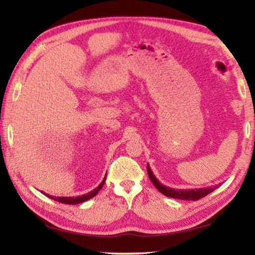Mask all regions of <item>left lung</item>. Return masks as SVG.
Returning a JSON list of instances; mask_svg holds the SVG:
<instances>
[{
    "label": "left lung",
    "mask_w": 255,
    "mask_h": 255,
    "mask_svg": "<svg viewBox=\"0 0 255 255\" xmlns=\"http://www.w3.org/2000/svg\"><path fill=\"white\" fill-rule=\"evenodd\" d=\"M147 173L152 183L156 187L159 192L163 193L164 196L174 198V199H181V200H199L200 198H204L205 196L209 195L210 192H213L215 189L218 188V185L216 187H208V188H202V189H190V190H179V189H172L166 187V185L162 184L156 179V176L153 174L152 170H150L149 165L147 164Z\"/></svg>",
    "instance_id": "1"
}]
</instances>
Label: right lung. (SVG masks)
<instances>
[{"instance_id": "obj_1", "label": "right lung", "mask_w": 255, "mask_h": 255, "mask_svg": "<svg viewBox=\"0 0 255 255\" xmlns=\"http://www.w3.org/2000/svg\"><path fill=\"white\" fill-rule=\"evenodd\" d=\"M106 182V178L102 180V182L98 185V187L96 189H93L92 191H90L89 193H86V195H83V196H79V197H54V196H49L47 195V193H45L44 191H41V193H44V195L46 197L50 198V199L53 200H56L58 202H62V204H66V205H79V204H82V202H84L86 200L91 199V198H93L94 196L97 195V193L100 191L101 188L103 187V184H105Z\"/></svg>"}]
</instances>
